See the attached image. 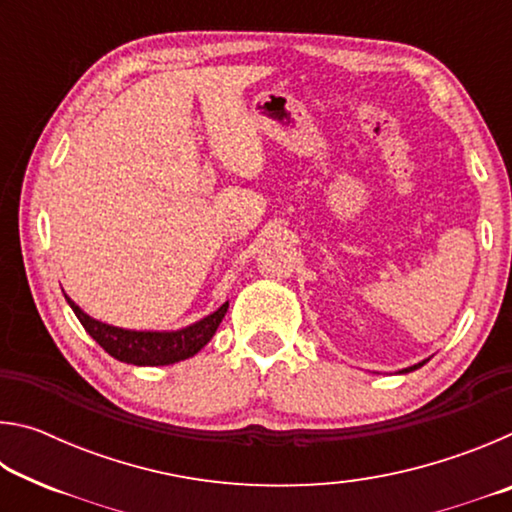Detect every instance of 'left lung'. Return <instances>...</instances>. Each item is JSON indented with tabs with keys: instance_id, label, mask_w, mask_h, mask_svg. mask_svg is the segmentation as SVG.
Masks as SVG:
<instances>
[{
	"instance_id": "obj_1",
	"label": "left lung",
	"mask_w": 512,
	"mask_h": 512,
	"mask_svg": "<svg viewBox=\"0 0 512 512\" xmlns=\"http://www.w3.org/2000/svg\"><path fill=\"white\" fill-rule=\"evenodd\" d=\"M429 361V359H427ZM427 361H422V363H418V366H411V368H406L404 372H411V370H415V368H420V366H424V363H427Z\"/></svg>"
}]
</instances>
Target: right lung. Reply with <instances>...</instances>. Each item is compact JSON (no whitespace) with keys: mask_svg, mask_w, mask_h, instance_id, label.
<instances>
[{"mask_svg":"<svg viewBox=\"0 0 512 512\" xmlns=\"http://www.w3.org/2000/svg\"><path fill=\"white\" fill-rule=\"evenodd\" d=\"M67 302L69 307L74 309L76 318L81 320L85 332H88L110 357L124 363H133V366H169V363L194 357V354L212 339L216 327H219L225 316V311H228V302H225V305L216 309L214 314L198 320V323L185 329H178V332H133V329L112 327L101 323V320H94L69 298Z\"/></svg>","mask_w":512,"mask_h":512,"instance_id":"obj_1","label":"right lung"}]
</instances>
